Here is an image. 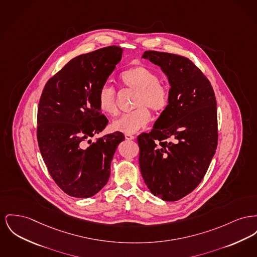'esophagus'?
<instances>
[{
	"label": "esophagus",
	"mask_w": 257,
	"mask_h": 257,
	"mask_svg": "<svg viewBox=\"0 0 257 257\" xmlns=\"http://www.w3.org/2000/svg\"><path fill=\"white\" fill-rule=\"evenodd\" d=\"M125 139H126V140H134L135 136H133V135H131V134H125Z\"/></svg>",
	"instance_id": "obj_1"
}]
</instances>
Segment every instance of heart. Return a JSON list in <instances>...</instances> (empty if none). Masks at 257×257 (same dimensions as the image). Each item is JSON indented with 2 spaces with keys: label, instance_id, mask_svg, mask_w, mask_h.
I'll return each mask as SVG.
<instances>
[{
  "label": "heart",
  "instance_id": "1",
  "mask_svg": "<svg viewBox=\"0 0 257 257\" xmlns=\"http://www.w3.org/2000/svg\"><path fill=\"white\" fill-rule=\"evenodd\" d=\"M124 88L137 92L134 107L130 113L122 115L112 123V128L125 134H134L146 127L151 119L150 107L153 111L161 113L170 104V90L164 83L159 81L158 75L144 65L132 66L124 70L119 76ZM117 93L109 86L103 85L98 92V106L100 110L110 116L118 113Z\"/></svg>",
  "mask_w": 257,
  "mask_h": 257
}]
</instances>
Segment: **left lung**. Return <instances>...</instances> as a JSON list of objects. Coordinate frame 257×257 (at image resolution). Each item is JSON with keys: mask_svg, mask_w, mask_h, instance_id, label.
Wrapping results in <instances>:
<instances>
[{"mask_svg": "<svg viewBox=\"0 0 257 257\" xmlns=\"http://www.w3.org/2000/svg\"><path fill=\"white\" fill-rule=\"evenodd\" d=\"M144 58L168 76L170 104L150 133L139 135V164L151 193L178 201L206 175L218 141L216 99L211 82L191 60L148 50Z\"/></svg>", "mask_w": 257, "mask_h": 257, "instance_id": "1", "label": "left lung"}]
</instances>
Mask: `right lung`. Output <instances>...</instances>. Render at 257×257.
Returning <instances> with one entry per match:
<instances>
[{
	"instance_id": "obj_1",
	"label": "right lung",
	"mask_w": 257,
	"mask_h": 257,
	"mask_svg": "<svg viewBox=\"0 0 257 257\" xmlns=\"http://www.w3.org/2000/svg\"><path fill=\"white\" fill-rule=\"evenodd\" d=\"M122 48L110 46L79 55L49 78L42 92L37 139L48 173L70 196L88 198L108 181L121 132L96 139L107 125L98 92L121 60ZM90 144L86 145V142Z\"/></svg>"
}]
</instances>
